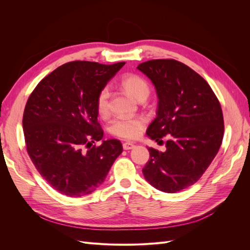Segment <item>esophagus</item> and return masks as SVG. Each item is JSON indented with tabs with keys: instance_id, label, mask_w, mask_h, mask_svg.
<instances>
[{
	"instance_id": "obj_1",
	"label": "esophagus",
	"mask_w": 250,
	"mask_h": 250,
	"mask_svg": "<svg viewBox=\"0 0 250 250\" xmlns=\"http://www.w3.org/2000/svg\"><path fill=\"white\" fill-rule=\"evenodd\" d=\"M134 147V145L132 143H130V142H124L123 143V148H124V150H130V149H132Z\"/></svg>"
}]
</instances>
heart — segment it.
<instances>
[{
  "instance_id": "obj_1",
  "label": "heart",
  "mask_w": 250,
  "mask_h": 250,
  "mask_svg": "<svg viewBox=\"0 0 250 250\" xmlns=\"http://www.w3.org/2000/svg\"><path fill=\"white\" fill-rule=\"evenodd\" d=\"M121 85L139 101L146 99L150 93L148 82L138 74H127L121 78ZM109 90L107 87H103L99 90L96 98V109L98 115L105 117L108 115L109 110ZM145 120L141 117H120L115 119L109 126V131L116 137L131 140L135 139L141 133L143 127L145 126Z\"/></svg>"
}]
</instances>
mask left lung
Returning <instances> with one entry per match:
<instances>
[{"instance_id": "left-lung-1", "label": "left lung", "mask_w": 250, "mask_h": 250, "mask_svg": "<svg viewBox=\"0 0 250 250\" xmlns=\"http://www.w3.org/2000/svg\"><path fill=\"white\" fill-rule=\"evenodd\" d=\"M138 69L156 88V118L147 135L166 151L148 148L143 174L151 186L176 193L197 181L220 148L224 121L220 102L208 83L190 66L175 59H152Z\"/></svg>"}]
</instances>
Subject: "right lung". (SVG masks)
<instances>
[{"label":"right lung","instance_id":"right-lung-1","mask_svg":"<svg viewBox=\"0 0 250 250\" xmlns=\"http://www.w3.org/2000/svg\"><path fill=\"white\" fill-rule=\"evenodd\" d=\"M125 64L66 62L47 75L26 103L22 128L36 170L56 191L82 197L99 188L116 158L119 140L103 141L96 98Z\"/></svg>","mask_w":250,"mask_h":250}]
</instances>
